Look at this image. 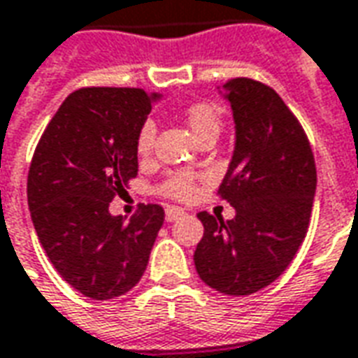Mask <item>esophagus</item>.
<instances>
[{
    "label": "esophagus",
    "instance_id": "34e87169",
    "mask_svg": "<svg viewBox=\"0 0 358 358\" xmlns=\"http://www.w3.org/2000/svg\"><path fill=\"white\" fill-rule=\"evenodd\" d=\"M183 215H185V210H181V208H175V206L166 208L167 222H175V220H179V217H183Z\"/></svg>",
    "mask_w": 358,
    "mask_h": 358
}]
</instances>
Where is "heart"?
Instances as JSON below:
<instances>
[{
  "instance_id": "heart-1",
  "label": "heart",
  "mask_w": 358,
  "mask_h": 358,
  "mask_svg": "<svg viewBox=\"0 0 358 358\" xmlns=\"http://www.w3.org/2000/svg\"><path fill=\"white\" fill-rule=\"evenodd\" d=\"M185 119L191 127L192 134L202 141L206 136H217L222 131V111L210 102H194L185 110ZM156 144V123L152 119H146L134 138V148L138 158H150ZM162 196L179 202H187L196 192V177L191 171H171L158 187Z\"/></svg>"
}]
</instances>
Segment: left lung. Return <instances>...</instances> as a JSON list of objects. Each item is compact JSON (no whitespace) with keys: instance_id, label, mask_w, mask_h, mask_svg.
Listing matches in <instances>:
<instances>
[{"instance_id":"1","label":"left lung","mask_w":358,"mask_h":358,"mask_svg":"<svg viewBox=\"0 0 358 358\" xmlns=\"http://www.w3.org/2000/svg\"><path fill=\"white\" fill-rule=\"evenodd\" d=\"M235 119V150L220 199L235 217L200 212L194 250L200 280L231 296L252 295L287 270L313 214L316 164L305 129L280 94L252 78L224 85Z\"/></svg>"}]
</instances>
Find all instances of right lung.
<instances>
[{
    "mask_svg": "<svg viewBox=\"0 0 358 358\" xmlns=\"http://www.w3.org/2000/svg\"><path fill=\"white\" fill-rule=\"evenodd\" d=\"M158 94L86 86L71 92L40 136L27 181L40 245L71 287L96 301L141 281L164 208L141 204L131 222L110 202L138 173L134 138Z\"/></svg>",
    "mask_w": 358,
    "mask_h": 358,
    "instance_id": "obj_1",
    "label": "right lung"
}]
</instances>
